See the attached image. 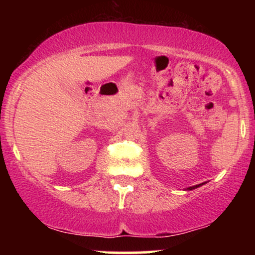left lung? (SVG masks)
<instances>
[{
  "label": "left lung",
  "mask_w": 255,
  "mask_h": 255,
  "mask_svg": "<svg viewBox=\"0 0 255 255\" xmlns=\"http://www.w3.org/2000/svg\"><path fill=\"white\" fill-rule=\"evenodd\" d=\"M197 187H199V184H198V186H194V187H189V191H191V189H194V188H197Z\"/></svg>",
  "instance_id": "1"
}]
</instances>
